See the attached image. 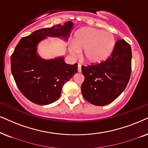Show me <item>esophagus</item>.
<instances>
[{
    "mask_svg": "<svg viewBox=\"0 0 148 148\" xmlns=\"http://www.w3.org/2000/svg\"><path fill=\"white\" fill-rule=\"evenodd\" d=\"M78 72H81V65L80 64L78 65Z\"/></svg>",
    "mask_w": 148,
    "mask_h": 148,
    "instance_id": "1",
    "label": "esophagus"
}]
</instances>
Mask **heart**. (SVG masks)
Masks as SVG:
<instances>
[{"instance_id":"b5f03b06","label":"heart","mask_w":148,"mask_h":148,"mask_svg":"<svg viewBox=\"0 0 148 148\" xmlns=\"http://www.w3.org/2000/svg\"><path fill=\"white\" fill-rule=\"evenodd\" d=\"M115 45V39L111 33L94 28L85 27L76 32L73 43L69 46V52L77 57L83 51L84 61L96 65L105 61L111 56Z\"/></svg>"}]
</instances>
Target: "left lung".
<instances>
[{"label": "left lung", "instance_id": "obj_1", "mask_svg": "<svg viewBox=\"0 0 148 148\" xmlns=\"http://www.w3.org/2000/svg\"><path fill=\"white\" fill-rule=\"evenodd\" d=\"M132 51L124 40H117L112 54L104 62L82 66L85 80L84 98L96 106L111 103L126 89L131 74Z\"/></svg>", "mask_w": 148, "mask_h": 148}]
</instances>
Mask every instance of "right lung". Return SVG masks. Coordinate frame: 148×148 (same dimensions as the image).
<instances>
[{
  "mask_svg": "<svg viewBox=\"0 0 148 148\" xmlns=\"http://www.w3.org/2000/svg\"><path fill=\"white\" fill-rule=\"evenodd\" d=\"M71 21L39 29L22 37L11 57V70L18 89L33 103L47 105L57 100L64 84L77 73V63L67 64L64 57L44 59L37 54V45L47 37L68 40Z\"/></svg>",
  "mask_w": 148,
  "mask_h": 148,
  "instance_id": "1",
  "label": "right lung"
}]
</instances>
